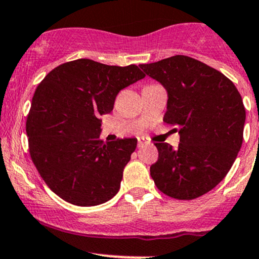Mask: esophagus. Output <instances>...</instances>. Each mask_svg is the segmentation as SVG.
<instances>
[{
    "label": "esophagus",
    "mask_w": 259,
    "mask_h": 259,
    "mask_svg": "<svg viewBox=\"0 0 259 259\" xmlns=\"http://www.w3.org/2000/svg\"><path fill=\"white\" fill-rule=\"evenodd\" d=\"M146 145H147V141L145 140V139H139V141H138L139 149H143V147L146 146Z\"/></svg>",
    "instance_id": "esophagus-1"
}]
</instances>
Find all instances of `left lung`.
I'll return each mask as SVG.
<instances>
[{
	"label": "left lung",
	"instance_id": "left-lung-1",
	"mask_svg": "<svg viewBox=\"0 0 259 259\" xmlns=\"http://www.w3.org/2000/svg\"><path fill=\"white\" fill-rule=\"evenodd\" d=\"M166 88L163 121L180 126V145L155 144L150 167L156 187L168 197L192 200L225 178L243 140L246 110L240 92L220 71L184 55L140 65Z\"/></svg>",
	"mask_w": 259,
	"mask_h": 259
}]
</instances>
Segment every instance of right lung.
<instances>
[{"label":"right lung","mask_w":259,"mask_h":259,"mask_svg":"<svg viewBox=\"0 0 259 259\" xmlns=\"http://www.w3.org/2000/svg\"><path fill=\"white\" fill-rule=\"evenodd\" d=\"M144 77L136 65L78 59L55 67L36 87L25 124L29 153L47 186L65 201L93 206L118 193L138 140L104 143L99 115L112 112L116 95Z\"/></svg>","instance_id":"right-lung-1"}]
</instances>
